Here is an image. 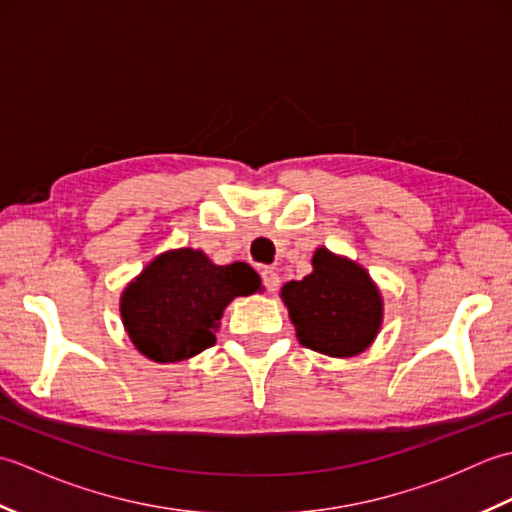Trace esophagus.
<instances>
[{
  "label": "esophagus",
  "instance_id": "34e87169",
  "mask_svg": "<svg viewBox=\"0 0 512 512\" xmlns=\"http://www.w3.org/2000/svg\"><path fill=\"white\" fill-rule=\"evenodd\" d=\"M262 281H264V286H266V290L268 292H275L277 288H279V275L275 273L273 268H266V270H262Z\"/></svg>",
  "mask_w": 512,
  "mask_h": 512
}]
</instances>
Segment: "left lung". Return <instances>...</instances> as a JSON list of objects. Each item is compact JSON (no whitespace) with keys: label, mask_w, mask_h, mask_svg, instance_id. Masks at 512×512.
I'll list each match as a JSON object with an SVG mask.
<instances>
[{"label":"left lung","mask_w":512,"mask_h":512,"mask_svg":"<svg viewBox=\"0 0 512 512\" xmlns=\"http://www.w3.org/2000/svg\"><path fill=\"white\" fill-rule=\"evenodd\" d=\"M301 345L325 356H356L374 343L383 297L363 266L317 248L312 273L281 288Z\"/></svg>","instance_id":"obj_1"}]
</instances>
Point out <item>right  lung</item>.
<instances>
[{"label": "right lung", "mask_w": 512, "mask_h": 512, "mask_svg": "<svg viewBox=\"0 0 512 512\" xmlns=\"http://www.w3.org/2000/svg\"><path fill=\"white\" fill-rule=\"evenodd\" d=\"M262 290L244 262L215 266L202 250L158 255L121 297V319L136 350L156 363H178L215 345L224 308Z\"/></svg>", "instance_id": "add662e5"}]
</instances>
